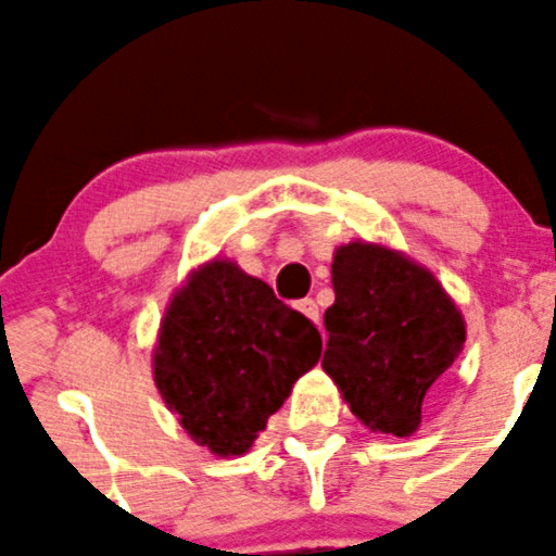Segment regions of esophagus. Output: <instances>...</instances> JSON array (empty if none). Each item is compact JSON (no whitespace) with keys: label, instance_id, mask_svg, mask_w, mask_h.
I'll return each instance as SVG.
<instances>
[{"label":"esophagus","instance_id":"34e87169","mask_svg":"<svg viewBox=\"0 0 556 556\" xmlns=\"http://www.w3.org/2000/svg\"><path fill=\"white\" fill-rule=\"evenodd\" d=\"M295 308L303 314V317L312 319V323H319V306L312 301V298H303V301H298Z\"/></svg>","mask_w":556,"mask_h":556}]
</instances>
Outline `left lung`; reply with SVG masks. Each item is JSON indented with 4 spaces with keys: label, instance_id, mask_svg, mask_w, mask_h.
<instances>
[{
    "label": "left lung",
    "instance_id": "1",
    "mask_svg": "<svg viewBox=\"0 0 556 556\" xmlns=\"http://www.w3.org/2000/svg\"><path fill=\"white\" fill-rule=\"evenodd\" d=\"M332 290L323 370L367 429L416 434L426 391L464 349V314L429 268L365 239L336 248Z\"/></svg>",
    "mask_w": 556,
    "mask_h": 556
}]
</instances>
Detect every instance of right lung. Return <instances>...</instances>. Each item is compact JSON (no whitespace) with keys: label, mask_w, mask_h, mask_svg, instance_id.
<instances>
[{"label":"right lung","mask_w":556,"mask_h":556,"mask_svg":"<svg viewBox=\"0 0 556 556\" xmlns=\"http://www.w3.org/2000/svg\"><path fill=\"white\" fill-rule=\"evenodd\" d=\"M323 354L319 330L258 277L213 258L186 277L162 317L154 383L186 434L244 455Z\"/></svg>","instance_id":"right-lung-1"}]
</instances>
